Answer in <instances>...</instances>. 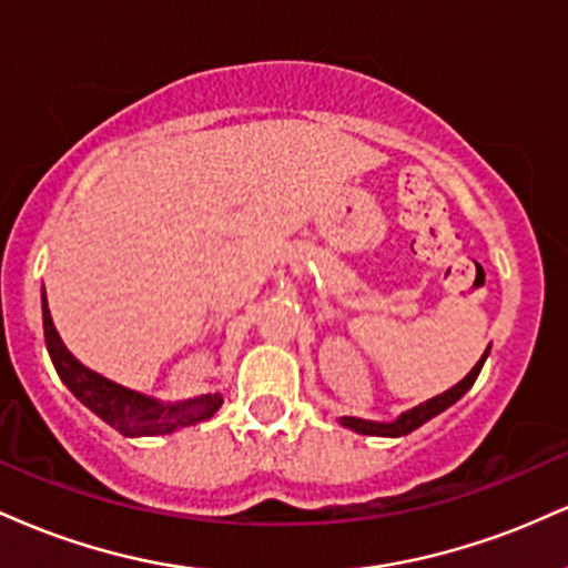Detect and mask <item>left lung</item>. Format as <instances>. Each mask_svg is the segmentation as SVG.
Here are the masks:
<instances>
[{
  "mask_svg": "<svg viewBox=\"0 0 568 568\" xmlns=\"http://www.w3.org/2000/svg\"><path fill=\"white\" fill-rule=\"evenodd\" d=\"M488 349H491V347H488ZM488 349L484 352V357L475 363V368L470 371V374H467L459 384H454L452 389H446V393L429 397V400L419 403V406H414L410 410H403V414L397 416L395 422H368V419H357V416H342V419H338V425L355 429V433H361V435H379V438H400V435L414 433L416 427H422L425 422L433 419V416H438L440 410L454 406V403L459 400V397L473 387L475 379H478L480 368H484Z\"/></svg>",
  "mask_w": 568,
  "mask_h": 568,
  "instance_id": "8db88e82",
  "label": "left lung"
}]
</instances>
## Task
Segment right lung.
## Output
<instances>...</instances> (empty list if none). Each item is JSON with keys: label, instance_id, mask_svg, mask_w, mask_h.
Segmentation results:
<instances>
[{"label": "right lung", "instance_id": "obj_1", "mask_svg": "<svg viewBox=\"0 0 568 568\" xmlns=\"http://www.w3.org/2000/svg\"><path fill=\"white\" fill-rule=\"evenodd\" d=\"M42 325L44 344H48L50 361L61 376V382L71 389L77 400L84 403L95 416H101L106 425L128 438H143V435H171L175 429L197 425L211 419L221 408L224 397L219 393H207L200 397H189L184 403H160L154 397L122 387L95 371L84 368L71 352L63 347L58 336L53 317L48 310V296L42 288Z\"/></svg>", "mask_w": 568, "mask_h": 568}]
</instances>
